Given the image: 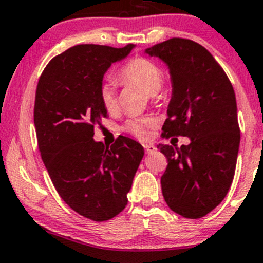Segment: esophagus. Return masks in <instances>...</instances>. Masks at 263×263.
I'll list each match as a JSON object with an SVG mask.
<instances>
[{
    "label": "esophagus",
    "instance_id": "obj_1",
    "mask_svg": "<svg viewBox=\"0 0 263 263\" xmlns=\"http://www.w3.org/2000/svg\"><path fill=\"white\" fill-rule=\"evenodd\" d=\"M144 149L147 153H152V152H154L157 149L156 147H154L153 144H144Z\"/></svg>",
    "mask_w": 263,
    "mask_h": 263
}]
</instances>
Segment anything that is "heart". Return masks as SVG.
Masks as SVG:
<instances>
[{"instance_id":"heart-1","label":"heart","mask_w":263,"mask_h":263,"mask_svg":"<svg viewBox=\"0 0 263 263\" xmlns=\"http://www.w3.org/2000/svg\"><path fill=\"white\" fill-rule=\"evenodd\" d=\"M116 80L121 85L139 86L152 97H156L163 83V71L156 62L144 57H137L119 69L116 73ZM99 99L107 112H114L118 107L115 87L110 83L100 86ZM153 126V119L135 118L126 121L124 129L139 139H147L149 137V129Z\"/></svg>"}]
</instances>
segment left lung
Segmentation results:
<instances>
[{"label":"left lung","instance_id":"1","mask_svg":"<svg viewBox=\"0 0 263 263\" xmlns=\"http://www.w3.org/2000/svg\"><path fill=\"white\" fill-rule=\"evenodd\" d=\"M167 63L172 99L162 137H189L190 144H159L167 167L161 177L170 209L199 219L215 209L234 177L240 130L233 86L220 64L199 43L172 37L148 48Z\"/></svg>","mask_w":263,"mask_h":263}]
</instances>
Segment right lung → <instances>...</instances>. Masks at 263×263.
Returning <instances> with one entry per match:
<instances>
[{"label": "right lung", "instance_id": "1", "mask_svg": "<svg viewBox=\"0 0 263 263\" xmlns=\"http://www.w3.org/2000/svg\"><path fill=\"white\" fill-rule=\"evenodd\" d=\"M133 47L74 45L54 57L37 81L34 124L45 168L63 201L95 221L123 212L144 156L130 138L119 137L110 148L93 140L107 112L99 99L102 77Z\"/></svg>", "mask_w": 263, "mask_h": 263}]
</instances>
